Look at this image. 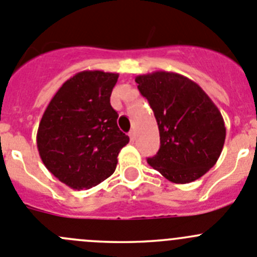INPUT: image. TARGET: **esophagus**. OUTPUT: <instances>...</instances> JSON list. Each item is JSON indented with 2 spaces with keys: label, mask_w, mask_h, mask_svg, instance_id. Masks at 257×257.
Returning <instances> with one entry per match:
<instances>
[{
  "label": "esophagus",
  "mask_w": 257,
  "mask_h": 257,
  "mask_svg": "<svg viewBox=\"0 0 257 257\" xmlns=\"http://www.w3.org/2000/svg\"><path fill=\"white\" fill-rule=\"evenodd\" d=\"M128 136H130L131 140H135V138H136V133H135V130H131L130 133H128Z\"/></svg>",
  "instance_id": "obj_1"
}]
</instances>
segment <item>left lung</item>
Returning <instances> with one entry per match:
<instances>
[{"mask_svg": "<svg viewBox=\"0 0 257 257\" xmlns=\"http://www.w3.org/2000/svg\"><path fill=\"white\" fill-rule=\"evenodd\" d=\"M153 108L160 149L148 159L150 167L177 184L203 177L218 160L226 139L223 117L195 82L173 72L135 78Z\"/></svg>", "mask_w": 257, "mask_h": 257, "instance_id": "obj_1", "label": "left lung"}]
</instances>
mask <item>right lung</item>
Listing matches in <instances>:
<instances>
[{
  "label": "right lung",
  "mask_w": 257,
  "mask_h": 257,
  "mask_svg": "<svg viewBox=\"0 0 257 257\" xmlns=\"http://www.w3.org/2000/svg\"><path fill=\"white\" fill-rule=\"evenodd\" d=\"M117 73L83 70L49 102L36 144L46 169L73 189H89L113 174L119 150L130 139L117 126L109 103Z\"/></svg>",
  "instance_id": "right-lung-1"
}]
</instances>
